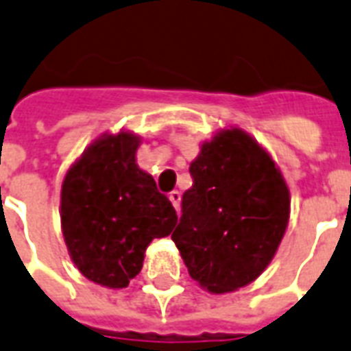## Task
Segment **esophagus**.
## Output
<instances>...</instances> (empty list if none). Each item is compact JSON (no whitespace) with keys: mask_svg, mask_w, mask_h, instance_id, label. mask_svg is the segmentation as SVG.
Returning a JSON list of instances; mask_svg holds the SVG:
<instances>
[{"mask_svg":"<svg viewBox=\"0 0 351 351\" xmlns=\"http://www.w3.org/2000/svg\"><path fill=\"white\" fill-rule=\"evenodd\" d=\"M168 197H170V201H172L173 208H176V210H179V203H181V194H179L178 190H173V192H170V195H168Z\"/></svg>","mask_w":351,"mask_h":351,"instance_id":"34e87169","label":"esophagus"}]
</instances>
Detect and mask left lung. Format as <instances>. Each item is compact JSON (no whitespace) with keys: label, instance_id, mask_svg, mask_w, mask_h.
I'll use <instances>...</instances> for the list:
<instances>
[{"label":"left lung","instance_id":"left-lung-1","mask_svg":"<svg viewBox=\"0 0 351 351\" xmlns=\"http://www.w3.org/2000/svg\"><path fill=\"white\" fill-rule=\"evenodd\" d=\"M172 234L190 276L206 291L251 284L274 258L289 223L291 197L280 168L241 128L219 130L190 162Z\"/></svg>","mask_w":351,"mask_h":351}]
</instances>
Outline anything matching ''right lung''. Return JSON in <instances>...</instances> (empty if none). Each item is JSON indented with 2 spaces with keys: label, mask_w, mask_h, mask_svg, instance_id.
Wrapping results in <instances>:
<instances>
[{
  "label": "right lung",
  "mask_w": 351,
  "mask_h": 351,
  "mask_svg": "<svg viewBox=\"0 0 351 351\" xmlns=\"http://www.w3.org/2000/svg\"><path fill=\"white\" fill-rule=\"evenodd\" d=\"M141 137L104 133L73 162L62 183L60 221L73 263L88 280L122 289L143 269L146 247L165 238L178 214L137 165Z\"/></svg>",
  "instance_id": "right-lung-1"
}]
</instances>
